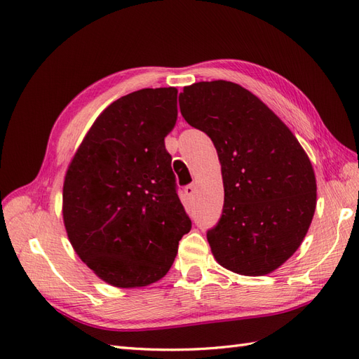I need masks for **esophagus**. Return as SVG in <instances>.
Wrapping results in <instances>:
<instances>
[{
  "label": "esophagus",
  "instance_id": "obj_1",
  "mask_svg": "<svg viewBox=\"0 0 359 359\" xmlns=\"http://www.w3.org/2000/svg\"><path fill=\"white\" fill-rule=\"evenodd\" d=\"M184 191H186V194H187V196L189 198H194V194H196V184H189V186L186 187V190H184Z\"/></svg>",
  "mask_w": 359,
  "mask_h": 359
}]
</instances>
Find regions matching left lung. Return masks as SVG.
<instances>
[{
	"mask_svg": "<svg viewBox=\"0 0 359 359\" xmlns=\"http://www.w3.org/2000/svg\"><path fill=\"white\" fill-rule=\"evenodd\" d=\"M180 109L219 154L223 212L206 233L214 259L241 276L273 273L297 252L316 210L311 161L253 93L227 81L184 86Z\"/></svg>",
	"mask_w": 359,
	"mask_h": 359,
	"instance_id": "left-lung-1",
	"label": "left lung"
}]
</instances>
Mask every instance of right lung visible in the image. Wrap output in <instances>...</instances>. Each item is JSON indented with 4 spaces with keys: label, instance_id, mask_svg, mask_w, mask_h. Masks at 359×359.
Segmentation results:
<instances>
[{
    "label": "right lung",
    "instance_id": "1",
    "mask_svg": "<svg viewBox=\"0 0 359 359\" xmlns=\"http://www.w3.org/2000/svg\"><path fill=\"white\" fill-rule=\"evenodd\" d=\"M178 90L145 88L111 103L76 149L62 187V220L82 262L115 287L168 274L191 222L177 194L165 137Z\"/></svg>",
    "mask_w": 359,
    "mask_h": 359
}]
</instances>
